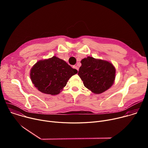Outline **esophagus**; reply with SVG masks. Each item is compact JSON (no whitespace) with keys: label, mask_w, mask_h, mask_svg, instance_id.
<instances>
[{"label":"esophagus","mask_w":148,"mask_h":148,"mask_svg":"<svg viewBox=\"0 0 148 148\" xmlns=\"http://www.w3.org/2000/svg\"><path fill=\"white\" fill-rule=\"evenodd\" d=\"M73 68L75 69V70H77V71H78V67L77 66H73Z\"/></svg>","instance_id":"34e87169"}]
</instances>
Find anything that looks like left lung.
Returning <instances> with one entry per match:
<instances>
[{
	"label": "left lung",
	"mask_w": 148,
	"mask_h": 148,
	"mask_svg": "<svg viewBox=\"0 0 148 148\" xmlns=\"http://www.w3.org/2000/svg\"><path fill=\"white\" fill-rule=\"evenodd\" d=\"M78 75L84 86L95 94L109 89L115 78V69L111 62L88 57L81 61Z\"/></svg>",
	"instance_id": "left-lung-1"
}]
</instances>
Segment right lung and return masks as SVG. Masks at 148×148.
Masks as SVG:
<instances>
[{"mask_svg": "<svg viewBox=\"0 0 148 148\" xmlns=\"http://www.w3.org/2000/svg\"><path fill=\"white\" fill-rule=\"evenodd\" d=\"M77 72L66 61L54 56L36 62L31 70L30 78L40 92L53 95L59 94Z\"/></svg>", "mask_w": 148, "mask_h": 148, "instance_id": "add662e5", "label": "right lung"}]
</instances>
